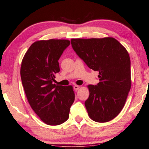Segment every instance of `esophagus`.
Returning a JSON list of instances; mask_svg holds the SVG:
<instances>
[{
	"instance_id": "obj_1",
	"label": "esophagus",
	"mask_w": 149,
	"mask_h": 149,
	"mask_svg": "<svg viewBox=\"0 0 149 149\" xmlns=\"http://www.w3.org/2000/svg\"><path fill=\"white\" fill-rule=\"evenodd\" d=\"M79 88V85H74V89L75 91H78Z\"/></svg>"
}]
</instances>
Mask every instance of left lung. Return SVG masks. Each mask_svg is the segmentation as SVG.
I'll list each match as a JSON object with an SVG mask.
<instances>
[{
	"label": "left lung",
	"instance_id": "1",
	"mask_svg": "<svg viewBox=\"0 0 149 149\" xmlns=\"http://www.w3.org/2000/svg\"><path fill=\"white\" fill-rule=\"evenodd\" d=\"M72 47L91 69L98 71L100 82L87 86L85 102L88 115L98 123H106L119 114L131 88L130 58L120 43L113 37L72 38Z\"/></svg>",
	"mask_w": 149,
	"mask_h": 149
}]
</instances>
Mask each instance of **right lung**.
Instances as JSON below:
<instances>
[{"mask_svg":"<svg viewBox=\"0 0 149 149\" xmlns=\"http://www.w3.org/2000/svg\"><path fill=\"white\" fill-rule=\"evenodd\" d=\"M70 44L68 40H39L24 55L21 78L30 105L48 125H59L69 118L75 100L73 86L53 84L60 71L58 59Z\"/></svg>","mask_w":149,"mask_h":149,"instance_id":"obj_1","label":"right lung"}]
</instances>
